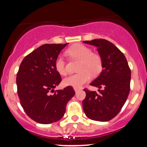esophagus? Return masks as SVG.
<instances>
[{
    "label": "esophagus",
    "mask_w": 147,
    "mask_h": 147,
    "mask_svg": "<svg viewBox=\"0 0 147 147\" xmlns=\"http://www.w3.org/2000/svg\"><path fill=\"white\" fill-rule=\"evenodd\" d=\"M74 90H75V92L76 93V92H78V91H79L80 90H81V89L79 88H74Z\"/></svg>",
    "instance_id": "esophagus-1"
}]
</instances>
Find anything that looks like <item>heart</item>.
Here are the masks:
<instances>
[{"mask_svg": "<svg viewBox=\"0 0 147 147\" xmlns=\"http://www.w3.org/2000/svg\"><path fill=\"white\" fill-rule=\"evenodd\" d=\"M66 53L73 58L80 60L77 69L80 72L65 78L63 84L66 86L80 88L90 79V74L96 76L102 71V58L97 53L92 52L91 49L88 47L81 44H76L71 47ZM54 66L60 75L67 74L66 63L61 57L56 59Z\"/></svg>", "mask_w": 147, "mask_h": 147, "instance_id": "heart-1", "label": "heart"}]
</instances>
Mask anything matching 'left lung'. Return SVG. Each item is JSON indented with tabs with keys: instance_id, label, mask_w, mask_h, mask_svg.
<instances>
[{
	"instance_id": "left-lung-1",
	"label": "left lung",
	"mask_w": 147,
	"mask_h": 147,
	"mask_svg": "<svg viewBox=\"0 0 147 147\" xmlns=\"http://www.w3.org/2000/svg\"><path fill=\"white\" fill-rule=\"evenodd\" d=\"M84 42L97 48L102 58V70L90 84L98 87L99 93L84 89L86 96L83 109L89 119L107 122L118 114L127 99L131 71L123 53L112 42L103 39ZM102 87L104 89L100 90Z\"/></svg>"
}]
</instances>
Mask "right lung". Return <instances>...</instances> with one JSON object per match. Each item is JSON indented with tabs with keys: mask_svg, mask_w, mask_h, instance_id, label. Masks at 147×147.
I'll use <instances>...</instances> for the list:
<instances>
[{
	"mask_svg": "<svg viewBox=\"0 0 147 147\" xmlns=\"http://www.w3.org/2000/svg\"><path fill=\"white\" fill-rule=\"evenodd\" d=\"M64 44H45L23 59L17 74L16 84L20 104L32 119L40 124H51L63 117L67 102L75 94L67 86L54 91L61 83L54 66ZM54 93L50 94V92Z\"/></svg>",
	"mask_w": 147,
	"mask_h": 147,
	"instance_id": "1",
	"label": "right lung"
}]
</instances>
